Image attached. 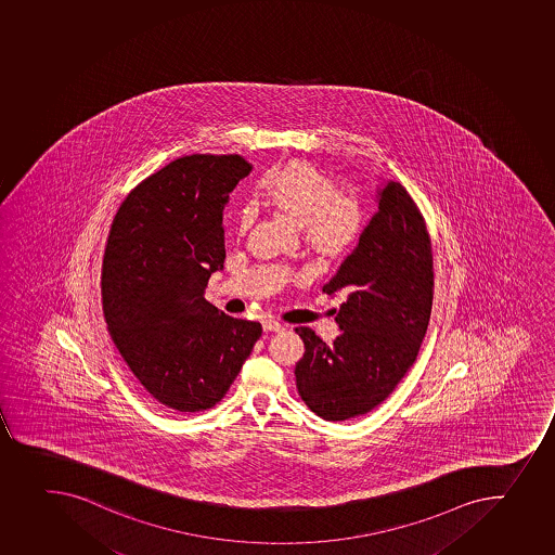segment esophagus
Listing matches in <instances>:
<instances>
[{"instance_id": "obj_1", "label": "esophagus", "mask_w": 555, "mask_h": 555, "mask_svg": "<svg viewBox=\"0 0 555 555\" xmlns=\"http://www.w3.org/2000/svg\"><path fill=\"white\" fill-rule=\"evenodd\" d=\"M263 330L264 332H283L285 326H283L281 323H278V321H274V319H264Z\"/></svg>"}]
</instances>
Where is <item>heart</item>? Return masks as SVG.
<instances>
[{
  "label": "heart",
  "instance_id": "b5f03b06",
  "mask_svg": "<svg viewBox=\"0 0 555 555\" xmlns=\"http://www.w3.org/2000/svg\"><path fill=\"white\" fill-rule=\"evenodd\" d=\"M264 204L301 225L302 242L319 258L335 259L350 253L366 227L361 199L340 193L337 183L308 162H291L259 183ZM253 207L237 216V232L254 223Z\"/></svg>",
  "mask_w": 555,
  "mask_h": 555
}]
</instances>
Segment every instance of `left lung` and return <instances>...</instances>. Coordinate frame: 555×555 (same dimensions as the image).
<instances>
[{
	"instance_id": "obj_1",
	"label": "left lung",
	"mask_w": 555,
	"mask_h": 555,
	"mask_svg": "<svg viewBox=\"0 0 555 555\" xmlns=\"http://www.w3.org/2000/svg\"><path fill=\"white\" fill-rule=\"evenodd\" d=\"M323 291L346 296L335 315L343 334L326 345L312 328H296L305 343L297 391L321 418H359L410 372L433 307L429 232L402 183L389 182L378 193L377 212Z\"/></svg>"
}]
</instances>
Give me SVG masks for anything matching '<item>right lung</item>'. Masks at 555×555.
<instances>
[{
	"label": "right lung",
	"mask_w": 555,
	"mask_h": 555,
	"mask_svg": "<svg viewBox=\"0 0 555 555\" xmlns=\"http://www.w3.org/2000/svg\"><path fill=\"white\" fill-rule=\"evenodd\" d=\"M253 166L240 155L169 162L126 196L109 229L101 292L109 337L167 410H210L261 337V324L205 301L223 269V207Z\"/></svg>",
	"instance_id": "right-lung-1"
}]
</instances>
